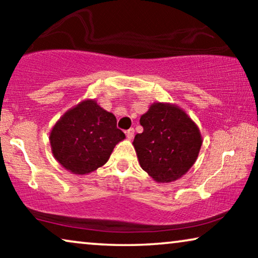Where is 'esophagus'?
Returning <instances> with one entry per match:
<instances>
[{
    "label": "esophagus",
    "mask_w": 258,
    "mask_h": 258,
    "mask_svg": "<svg viewBox=\"0 0 258 258\" xmlns=\"http://www.w3.org/2000/svg\"><path fill=\"white\" fill-rule=\"evenodd\" d=\"M125 135H126V137H128L129 140H132L133 137H134V135H135V130H134V128H130V129H128L125 132Z\"/></svg>",
    "instance_id": "1"
}]
</instances>
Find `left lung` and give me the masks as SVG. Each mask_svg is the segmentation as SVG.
I'll use <instances>...</instances> for the list:
<instances>
[{
	"instance_id": "obj_1",
	"label": "left lung",
	"mask_w": 258,
	"mask_h": 258,
	"mask_svg": "<svg viewBox=\"0 0 258 258\" xmlns=\"http://www.w3.org/2000/svg\"><path fill=\"white\" fill-rule=\"evenodd\" d=\"M143 133L134 140L141 167L155 181L182 177L199 156L202 137L197 125L176 105L154 103L140 119Z\"/></svg>"
}]
</instances>
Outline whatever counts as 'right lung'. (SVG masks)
<instances>
[{
	"label": "right lung",
	"instance_id": "right-lung-1",
	"mask_svg": "<svg viewBox=\"0 0 258 258\" xmlns=\"http://www.w3.org/2000/svg\"><path fill=\"white\" fill-rule=\"evenodd\" d=\"M124 137L111 112L87 100L59 118L50 133V144L62 167L84 175L102 167Z\"/></svg>",
	"mask_w": 258,
	"mask_h": 258
}]
</instances>
